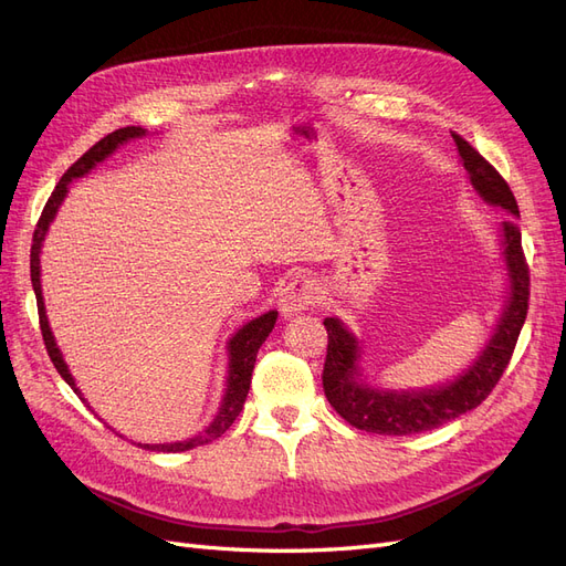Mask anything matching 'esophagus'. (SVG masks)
Masks as SVG:
<instances>
[{
    "instance_id": "34e87169",
    "label": "esophagus",
    "mask_w": 566,
    "mask_h": 566,
    "mask_svg": "<svg viewBox=\"0 0 566 566\" xmlns=\"http://www.w3.org/2000/svg\"><path fill=\"white\" fill-rule=\"evenodd\" d=\"M321 287L314 279L290 281L279 293V310L285 318H293L316 304Z\"/></svg>"
}]
</instances>
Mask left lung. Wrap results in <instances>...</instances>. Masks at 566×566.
I'll return each instance as SVG.
<instances>
[{
    "label": "left lung",
    "instance_id": "1",
    "mask_svg": "<svg viewBox=\"0 0 566 566\" xmlns=\"http://www.w3.org/2000/svg\"><path fill=\"white\" fill-rule=\"evenodd\" d=\"M453 142L474 193L491 208L520 217L517 200L505 179L465 139L453 134ZM499 245L507 283L503 312L482 352L453 380L418 389L370 385L361 368L358 337L337 316L323 321L328 331V354L323 366L325 397L356 430L389 437L418 434L455 420L489 397L510 364L528 310V269L522 252V233L515 221H503L499 227Z\"/></svg>",
    "mask_w": 566,
    "mask_h": 566
}]
</instances>
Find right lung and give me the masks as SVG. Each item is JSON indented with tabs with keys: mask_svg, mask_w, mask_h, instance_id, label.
Returning <instances> with one entry per match:
<instances>
[{
	"mask_svg": "<svg viewBox=\"0 0 566 566\" xmlns=\"http://www.w3.org/2000/svg\"><path fill=\"white\" fill-rule=\"evenodd\" d=\"M148 132L144 127H123V129H115L113 134L104 136L98 144H94L84 156L67 169V172L61 177V181L56 184L54 193L46 200L42 217L38 221V229L35 235H32V248H30V279H32V290H35V297H38V312H40V328H42V337H44V345L49 352L51 364L56 366L61 378L71 385V389L77 394L82 401H87L82 397L80 387L75 385V378L71 368L63 361V354L56 345V337L51 333V325L46 318V306H44V295H42V266H40V254H42V245H44V238L46 231L51 227V221L56 219V212L63 205L65 196H67V186H71L75 179L90 175L92 169L104 163L106 158H111L113 153L129 144L132 139H142ZM279 312L271 310L262 316H256L252 321H248L243 328H238L229 342H227V358H229V366H227V387L224 394H221V403L217 416L212 418V422L205 427L202 432H198L191 439H184V441H169V443H136V447H142L146 451H163V453H181V451H191L196 447H205V443H210L214 439H219L224 434L229 427L233 424V420L238 418V413L243 410L245 397H248V389H250V380H252V368L256 361V352L264 345V339L269 337V333L273 331V325H276Z\"/></svg>",
	"mask_w": 566,
	"mask_h": 566,
	"instance_id": "add662e5",
	"label": "right lung"
}]
</instances>
